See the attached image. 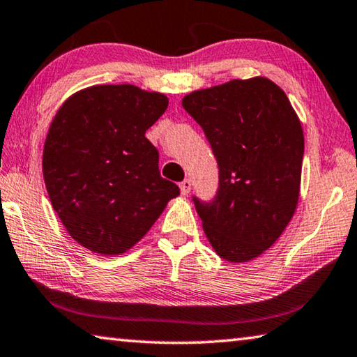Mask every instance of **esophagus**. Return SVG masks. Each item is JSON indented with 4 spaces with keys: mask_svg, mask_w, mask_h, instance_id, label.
<instances>
[{
    "mask_svg": "<svg viewBox=\"0 0 357 357\" xmlns=\"http://www.w3.org/2000/svg\"><path fill=\"white\" fill-rule=\"evenodd\" d=\"M179 189H181V194L183 195H188L190 189H192V181L190 179H184L183 183L179 184Z\"/></svg>",
    "mask_w": 357,
    "mask_h": 357,
    "instance_id": "34e87169",
    "label": "esophagus"
}]
</instances>
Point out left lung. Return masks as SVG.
<instances>
[{
    "mask_svg": "<svg viewBox=\"0 0 357 357\" xmlns=\"http://www.w3.org/2000/svg\"><path fill=\"white\" fill-rule=\"evenodd\" d=\"M183 107L205 132L219 167L211 202L192 197L214 251L229 262L259 257L280 238L301 192L303 130L267 77L195 90Z\"/></svg>",
    "mask_w": 357,
    "mask_h": 357,
    "instance_id": "8db88e82",
    "label": "left lung"
}]
</instances>
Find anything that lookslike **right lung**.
<instances>
[{
	"mask_svg": "<svg viewBox=\"0 0 357 357\" xmlns=\"http://www.w3.org/2000/svg\"><path fill=\"white\" fill-rule=\"evenodd\" d=\"M167 106L163 93L119 84L84 89L56 111L44 143V183L68 234L92 252L128 251L179 195L144 137Z\"/></svg>",
	"mask_w": 357,
	"mask_h": 357,
	"instance_id": "1",
	"label": "right lung"
}]
</instances>
